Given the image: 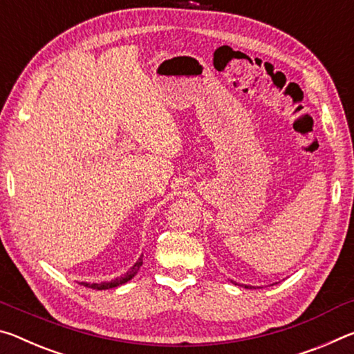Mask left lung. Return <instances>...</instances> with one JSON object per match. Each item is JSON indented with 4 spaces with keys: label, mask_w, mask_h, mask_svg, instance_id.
I'll return each mask as SVG.
<instances>
[{
    "label": "left lung",
    "mask_w": 354,
    "mask_h": 354,
    "mask_svg": "<svg viewBox=\"0 0 354 354\" xmlns=\"http://www.w3.org/2000/svg\"><path fill=\"white\" fill-rule=\"evenodd\" d=\"M245 287H246V288H248V286H245Z\"/></svg>",
    "instance_id": "left-lung-1"
}]
</instances>
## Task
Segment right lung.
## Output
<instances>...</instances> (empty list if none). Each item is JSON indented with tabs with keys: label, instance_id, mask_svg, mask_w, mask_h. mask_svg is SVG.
Listing matches in <instances>:
<instances>
[{
	"label": "right lung",
	"instance_id": "add662e5",
	"mask_svg": "<svg viewBox=\"0 0 354 354\" xmlns=\"http://www.w3.org/2000/svg\"><path fill=\"white\" fill-rule=\"evenodd\" d=\"M141 265H142V257H139V260L138 262L131 266V268L127 271V273L124 274V276H120V277H118V279H114V281H111V282H102V283H86V282H81V286H84V287H89V288H94V290H106V288H113V287H119V286H122V283H125V282H129L133 276H135L138 271H139V268H141Z\"/></svg>",
	"mask_w": 354,
	"mask_h": 354
}]
</instances>
